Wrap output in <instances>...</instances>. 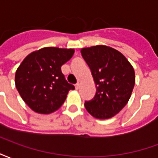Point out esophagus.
Masks as SVG:
<instances>
[{"label":"esophagus","mask_w":158,"mask_h":158,"mask_svg":"<svg viewBox=\"0 0 158 158\" xmlns=\"http://www.w3.org/2000/svg\"><path fill=\"white\" fill-rule=\"evenodd\" d=\"M79 87H80V84H79V83H77V84L75 85V89H79Z\"/></svg>","instance_id":"1"}]
</instances>
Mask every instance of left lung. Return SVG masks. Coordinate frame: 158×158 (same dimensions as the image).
Instances as JSON below:
<instances>
[{"label":"left lung","instance_id":"left-lung-1","mask_svg":"<svg viewBox=\"0 0 158 158\" xmlns=\"http://www.w3.org/2000/svg\"><path fill=\"white\" fill-rule=\"evenodd\" d=\"M96 83L95 97L85 102L94 118L107 119L125 106L135 83V70L122 53L107 45H97L80 50Z\"/></svg>","mask_w":158,"mask_h":158}]
</instances>
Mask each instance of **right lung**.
Returning <instances> with one entry per match:
<instances>
[{"mask_svg":"<svg viewBox=\"0 0 158 158\" xmlns=\"http://www.w3.org/2000/svg\"><path fill=\"white\" fill-rule=\"evenodd\" d=\"M74 49L44 47L23 59L15 73V85L29 108L40 114L59 109L65 102L70 85L61 67L71 59Z\"/></svg>","mask_w":158,"mask_h":158,"instance_id":"right-lung-1","label":"right lung"}]
</instances>
